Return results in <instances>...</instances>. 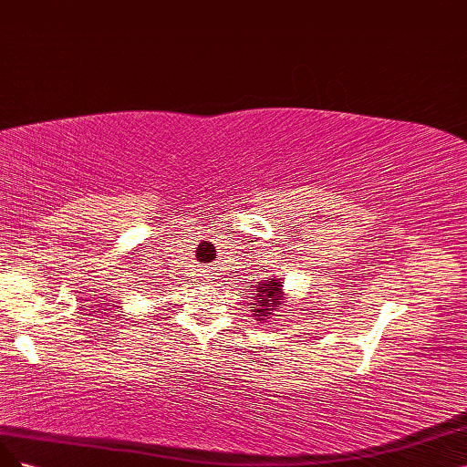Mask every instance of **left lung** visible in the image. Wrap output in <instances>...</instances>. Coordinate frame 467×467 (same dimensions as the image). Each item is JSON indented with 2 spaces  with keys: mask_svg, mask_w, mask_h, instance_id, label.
Segmentation results:
<instances>
[{
  "mask_svg": "<svg viewBox=\"0 0 467 467\" xmlns=\"http://www.w3.org/2000/svg\"><path fill=\"white\" fill-rule=\"evenodd\" d=\"M284 282L279 277H272V279H262L256 287L254 293V307H252V317L256 321H265V318H272V315H275L274 311L282 305L284 299ZM279 317V315H275Z\"/></svg>",
  "mask_w": 467,
  "mask_h": 467,
  "instance_id": "8db88e82",
  "label": "left lung"
}]
</instances>
